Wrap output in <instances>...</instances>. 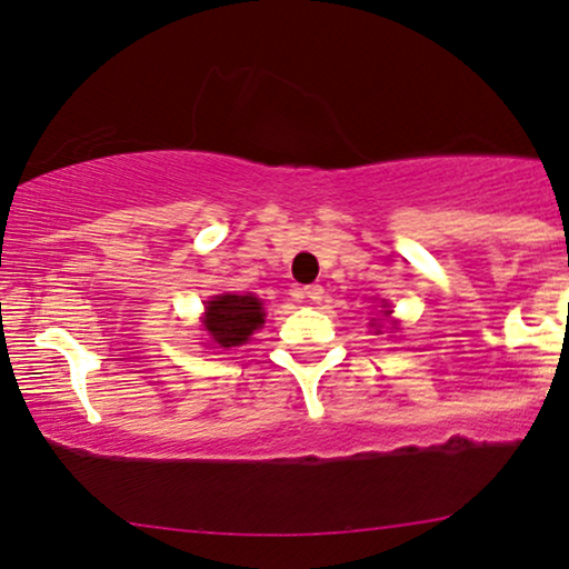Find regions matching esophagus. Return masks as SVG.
Segmentation results:
<instances>
[{
  "label": "esophagus",
  "mask_w": 569,
  "mask_h": 569,
  "mask_svg": "<svg viewBox=\"0 0 569 569\" xmlns=\"http://www.w3.org/2000/svg\"><path fill=\"white\" fill-rule=\"evenodd\" d=\"M302 295H306L308 300L321 302L323 300V287L321 284H308V287H302Z\"/></svg>",
  "instance_id": "obj_1"
}]
</instances>
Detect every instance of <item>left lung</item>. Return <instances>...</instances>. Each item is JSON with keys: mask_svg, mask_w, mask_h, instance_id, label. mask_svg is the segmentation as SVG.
Wrapping results in <instances>:
<instances>
[{"mask_svg": "<svg viewBox=\"0 0 569 569\" xmlns=\"http://www.w3.org/2000/svg\"><path fill=\"white\" fill-rule=\"evenodd\" d=\"M386 316H391V310H386ZM378 333H380V329H378Z\"/></svg>", "mask_w": 569, "mask_h": 569, "instance_id": "1", "label": "left lung"}]
</instances>
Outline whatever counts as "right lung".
I'll return each instance as SVG.
<instances>
[{
  "instance_id": "right-lung-1",
  "label": "right lung",
  "mask_w": 569,
  "mask_h": 569,
  "mask_svg": "<svg viewBox=\"0 0 569 569\" xmlns=\"http://www.w3.org/2000/svg\"><path fill=\"white\" fill-rule=\"evenodd\" d=\"M263 302L256 295H217V298L207 300V310L201 323L214 347L230 349L240 347L251 339L253 331L263 326Z\"/></svg>"
}]
</instances>
